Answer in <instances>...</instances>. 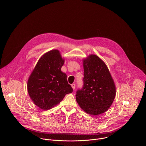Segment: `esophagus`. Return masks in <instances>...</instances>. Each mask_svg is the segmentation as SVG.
I'll use <instances>...</instances> for the list:
<instances>
[{"label": "esophagus", "instance_id": "esophagus-1", "mask_svg": "<svg viewBox=\"0 0 146 146\" xmlns=\"http://www.w3.org/2000/svg\"><path fill=\"white\" fill-rule=\"evenodd\" d=\"M71 86H72V87L73 89V90H74V89L76 88V84H72L71 85Z\"/></svg>", "mask_w": 146, "mask_h": 146}]
</instances>
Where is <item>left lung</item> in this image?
I'll return each mask as SVG.
<instances>
[{
  "mask_svg": "<svg viewBox=\"0 0 146 146\" xmlns=\"http://www.w3.org/2000/svg\"><path fill=\"white\" fill-rule=\"evenodd\" d=\"M83 87L76 92L81 108L91 115H99L111 106L116 96L113 80L106 64L98 56L83 60Z\"/></svg>",
  "mask_w": 146,
  "mask_h": 146,
  "instance_id": "1",
  "label": "left lung"
}]
</instances>
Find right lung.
Listing matches in <instances>:
<instances>
[{"instance_id":"1","label":"right lung","mask_w":146,"mask_h":146,"mask_svg":"<svg viewBox=\"0 0 146 146\" xmlns=\"http://www.w3.org/2000/svg\"><path fill=\"white\" fill-rule=\"evenodd\" d=\"M64 64L60 52L52 50L38 61L27 82V90L34 103L43 110L59 104L66 94L73 92L67 76L61 71Z\"/></svg>"}]
</instances>
